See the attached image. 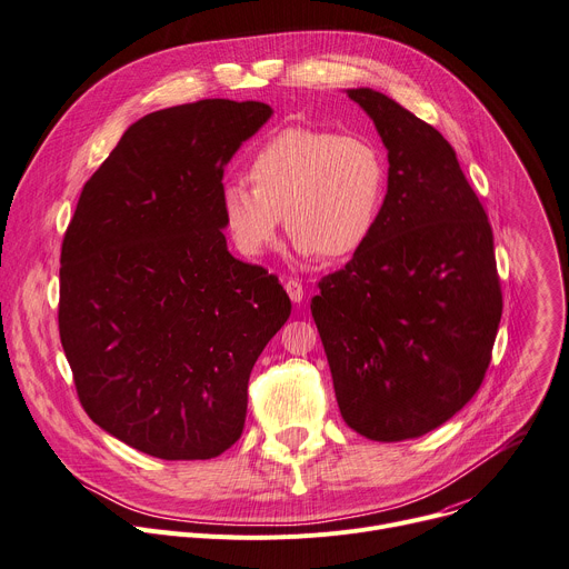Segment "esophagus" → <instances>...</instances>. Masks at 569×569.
Masks as SVG:
<instances>
[{
  "label": "esophagus",
  "instance_id": "esophagus-1",
  "mask_svg": "<svg viewBox=\"0 0 569 569\" xmlns=\"http://www.w3.org/2000/svg\"><path fill=\"white\" fill-rule=\"evenodd\" d=\"M284 289H287V293H289V298L296 302V305H300L302 302V296H305V291H302V284L298 282V280H287L284 282Z\"/></svg>",
  "mask_w": 569,
  "mask_h": 569
}]
</instances>
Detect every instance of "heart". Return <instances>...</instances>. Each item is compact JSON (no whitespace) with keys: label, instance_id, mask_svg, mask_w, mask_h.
<instances>
[{"label":"heart","instance_id":"1","mask_svg":"<svg viewBox=\"0 0 569 569\" xmlns=\"http://www.w3.org/2000/svg\"><path fill=\"white\" fill-rule=\"evenodd\" d=\"M250 180L221 189L226 228L243 254L271 248L284 216L300 252L337 261L371 241L387 202L389 166L365 134L287 127L257 148Z\"/></svg>","mask_w":569,"mask_h":569}]
</instances>
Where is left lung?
<instances>
[{"instance_id":"obj_1","label":"left lung","mask_w":569,"mask_h":569,"mask_svg":"<svg viewBox=\"0 0 569 569\" xmlns=\"http://www.w3.org/2000/svg\"><path fill=\"white\" fill-rule=\"evenodd\" d=\"M387 148L371 241L319 282V328L343 421L376 442L421 437L478 391L501 321L488 213L451 143L399 102L351 89Z\"/></svg>"}]
</instances>
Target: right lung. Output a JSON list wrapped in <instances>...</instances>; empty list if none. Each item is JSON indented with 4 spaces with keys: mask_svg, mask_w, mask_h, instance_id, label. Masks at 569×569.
Masks as SVG:
<instances>
[{
    "mask_svg": "<svg viewBox=\"0 0 569 569\" xmlns=\"http://www.w3.org/2000/svg\"><path fill=\"white\" fill-rule=\"evenodd\" d=\"M264 102L143 116L83 184L61 246L59 335L102 430L161 460H209L243 430L248 378L291 315L276 276L230 254L228 161Z\"/></svg>",
    "mask_w": 569,
    "mask_h": 569,
    "instance_id": "add662e5",
    "label": "right lung"
}]
</instances>
